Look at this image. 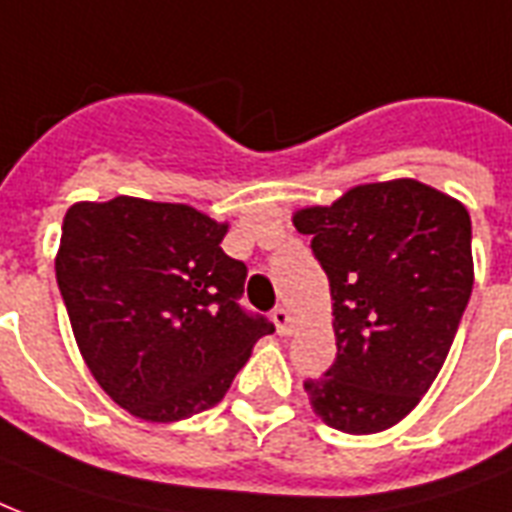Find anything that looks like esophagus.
Returning a JSON list of instances; mask_svg holds the SVG:
<instances>
[{
	"mask_svg": "<svg viewBox=\"0 0 512 512\" xmlns=\"http://www.w3.org/2000/svg\"><path fill=\"white\" fill-rule=\"evenodd\" d=\"M272 320H275V328L280 336H288L293 331V318L285 307H275V310H272Z\"/></svg>",
	"mask_w": 512,
	"mask_h": 512,
	"instance_id": "1",
	"label": "esophagus"
}]
</instances>
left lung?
Masks as SVG:
<instances>
[{
	"label": "left lung",
	"mask_w": 512,
	"mask_h": 512,
	"mask_svg": "<svg viewBox=\"0 0 512 512\" xmlns=\"http://www.w3.org/2000/svg\"><path fill=\"white\" fill-rule=\"evenodd\" d=\"M326 269L336 360L304 390L328 427L387 430L430 390L473 291L465 205L414 178L355 186L293 216Z\"/></svg>",
	"instance_id": "8db88e82"
}]
</instances>
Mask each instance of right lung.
<instances>
[{
    "mask_svg": "<svg viewBox=\"0 0 512 512\" xmlns=\"http://www.w3.org/2000/svg\"><path fill=\"white\" fill-rule=\"evenodd\" d=\"M227 224L178 202L114 197L66 211L55 277L95 382L146 422H178L227 395L275 331L240 304L248 267Z\"/></svg>",
    "mask_w": 512,
    "mask_h": 512,
    "instance_id": "right-lung-1",
    "label": "right lung"
}]
</instances>
